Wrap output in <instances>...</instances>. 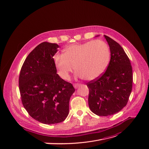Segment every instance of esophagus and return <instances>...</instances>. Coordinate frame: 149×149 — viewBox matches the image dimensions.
Returning <instances> with one entry per match:
<instances>
[{"mask_svg": "<svg viewBox=\"0 0 149 149\" xmlns=\"http://www.w3.org/2000/svg\"><path fill=\"white\" fill-rule=\"evenodd\" d=\"M80 84H74V87L75 88V89H77V88H78L79 87H80Z\"/></svg>", "mask_w": 149, "mask_h": 149, "instance_id": "obj_1", "label": "esophagus"}]
</instances>
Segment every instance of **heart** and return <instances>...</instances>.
<instances>
[{
	"mask_svg": "<svg viewBox=\"0 0 149 149\" xmlns=\"http://www.w3.org/2000/svg\"><path fill=\"white\" fill-rule=\"evenodd\" d=\"M110 60V51L103 41L97 40L80 44L70 45L63 49V54L54 57L58 75L68 80L74 67L76 76L91 81L102 74Z\"/></svg>",
	"mask_w": 149,
	"mask_h": 149,
	"instance_id": "obj_1",
	"label": "heart"
}]
</instances>
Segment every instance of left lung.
Returning a JSON list of instances; mask_svg holds the SVG:
<instances>
[{
  "label": "left lung",
  "mask_w": 149,
  "mask_h": 149,
  "mask_svg": "<svg viewBox=\"0 0 149 149\" xmlns=\"http://www.w3.org/2000/svg\"><path fill=\"white\" fill-rule=\"evenodd\" d=\"M104 37L111 51L110 62L106 72L87 86L91 111L106 116L120 112L126 106L132 92L133 76L130 60L122 47L109 37Z\"/></svg>",
  "instance_id": "obj_1"
}]
</instances>
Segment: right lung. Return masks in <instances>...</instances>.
Masks as SVG:
<instances>
[{"label": "right lung", "mask_w": 149, "mask_h": 149, "mask_svg": "<svg viewBox=\"0 0 149 149\" xmlns=\"http://www.w3.org/2000/svg\"><path fill=\"white\" fill-rule=\"evenodd\" d=\"M56 43L43 42L31 51L21 68L19 91L22 104L34 120L46 124L63 121L69 113L71 83L57 74L53 56Z\"/></svg>", "instance_id": "add662e5"}]
</instances>
